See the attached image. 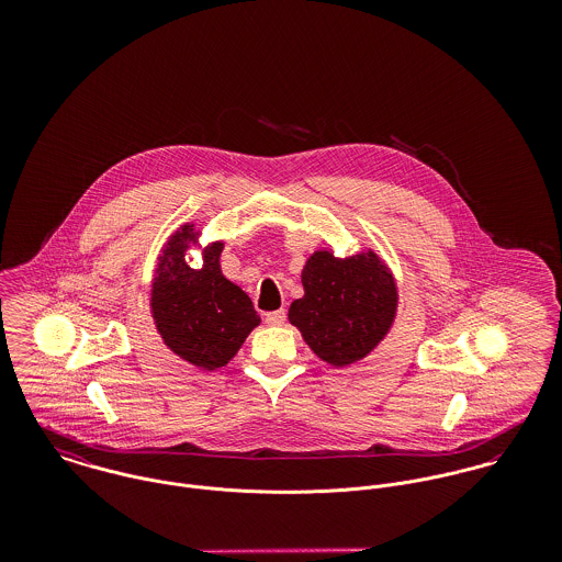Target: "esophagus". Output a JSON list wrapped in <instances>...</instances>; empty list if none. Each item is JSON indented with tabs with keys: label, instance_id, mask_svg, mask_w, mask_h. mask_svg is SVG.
Masks as SVG:
<instances>
[{
	"label": "esophagus",
	"instance_id": "1",
	"mask_svg": "<svg viewBox=\"0 0 562 562\" xmlns=\"http://www.w3.org/2000/svg\"><path fill=\"white\" fill-rule=\"evenodd\" d=\"M283 322H285V312H283V310L266 314V324H268V326H281Z\"/></svg>",
	"mask_w": 562,
	"mask_h": 562
}]
</instances>
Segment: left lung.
I'll use <instances>...</instances> for the list:
<instances>
[{
    "label": "left lung",
    "mask_w": 562,
    "mask_h": 562,
    "mask_svg": "<svg viewBox=\"0 0 562 562\" xmlns=\"http://www.w3.org/2000/svg\"><path fill=\"white\" fill-rule=\"evenodd\" d=\"M303 299L288 318L316 357L333 368L366 359L392 330L398 314L394 272L372 248L335 257L330 248L312 252L301 272Z\"/></svg>",
    "instance_id": "1"
}]
</instances>
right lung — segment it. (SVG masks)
<instances>
[{
	"label": "right lung",
	"mask_w": 562,
	"mask_h": 562,
	"mask_svg": "<svg viewBox=\"0 0 562 562\" xmlns=\"http://www.w3.org/2000/svg\"><path fill=\"white\" fill-rule=\"evenodd\" d=\"M199 238L194 223H183L161 246L149 307L166 348L199 370H218L238 355L261 318L248 294L221 270L225 241L201 246ZM190 245L202 248L201 269L184 261Z\"/></svg>",
	"instance_id": "right-lung-1"
}]
</instances>
